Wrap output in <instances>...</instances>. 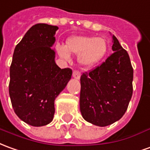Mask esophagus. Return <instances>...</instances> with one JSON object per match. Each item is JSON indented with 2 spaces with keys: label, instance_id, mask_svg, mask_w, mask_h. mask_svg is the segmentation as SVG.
Instances as JSON below:
<instances>
[{
  "label": "esophagus",
  "instance_id": "1",
  "mask_svg": "<svg viewBox=\"0 0 150 150\" xmlns=\"http://www.w3.org/2000/svg\"><path fill=\"white\" fill-rule=\"evenodd\" d=\"M73 77L75 79H79L80 78V72L79 71H73Z\"/></svg>",
  "mask_w": 150,
  "mask_h": 150
}]
</instances>
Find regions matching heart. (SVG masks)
Listing matches in <instances>:
<instances>
[{"mask_svg": "<svg viewBox=\"0 0 150 150\" xmlns=\"http://www.w3.org/2000/svg\"><path fill=\"white\" fill-rule=\"evenodd\" d=\"M58 54L65 59L70 58V53L79 55V62L83 67H92L99 63L106 55L108 45L102 37L73 36L68 39L66 46L57 45Z\"/></svg>", "mask_w": 150, "mask_h": 150, "instance_id": "heart-1", "label": "heart"}]
</instances>
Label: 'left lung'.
Instances as JSON below:
<instances>
[{
  "label": "left lung",
  "instance_id": "obj_1",
  "mask_svg": "<svg viewBox=\"0 0 150 150\" xmlns=\"http://www.w3.org/2000/svg\"><path fill=\"white\" fill-rule=\"evenodd\" d=\"M113 40L114 53L80 77V112L86 121L100 127L122 118L133 92V68L129 55L115 36Z\"/></svg>",
  "mask_w": 150,
  "mask_h": 150
}]
</instances>
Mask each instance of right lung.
<instances>
[{
  "label": "right lung",
  "instance_id": "obj_1",
  "mask_svg": "<svg viewBox=\"0 0 150 150\" xmlns=\"http://www.w3.org/2000/svg\"><path fill=\"white\" fill-rule=\"evenodd\" d=\"M58 28L32 26L14 49L9 68V93L15 114L34 127L47 125L55 113L54 100L71 79V68L55 63L54 34Z\"/></svg>",
  "mask_w": 150,
  "mask_h": 150
}]
</instances>
